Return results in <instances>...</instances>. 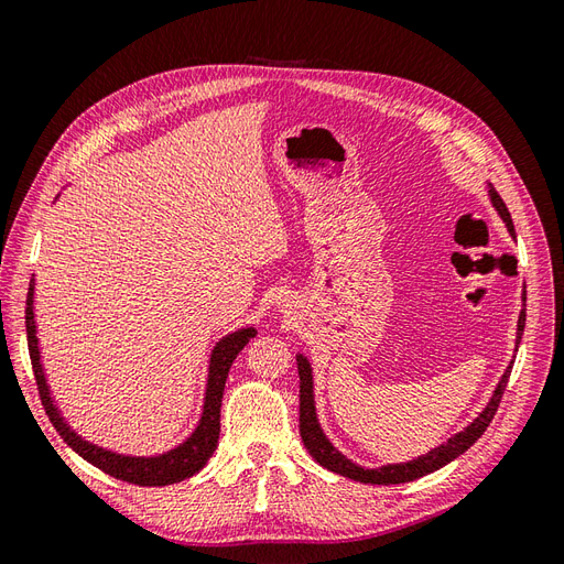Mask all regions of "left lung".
<instances>
[{
    "label": "left lung",
    "mask_w": 564,
    "mask_h": 564,
    "mask_svg": "<svg viewBox=\"0 0 564 564\" xmlns=\"http://www.w3.org/2000/svg\"><path fill=\"white\" fill-rule=\"evenodd\" d=\"M487 197L491 202V207L497 209V214L501 216V220L506 224L508 232L516 237V228H513V218H510L503 199L499 197V193L494 191V185L487 183ZM527 292L522 289V311L518 317V332H516V350L520 346V338L524 332V311H527ZM513 362L506 367V371L501 373V379L494 388L489 402L485 404V409L477 414L464 431L454 433L447 442L433 447L429 454L416 456L412 460H402V464H386V466H377V468H365L360 464H355L346 454H340L334 442L327 437V433L322 431L319 425V416H317V406H315V379H313V365L308 360L305 352H296V365H299V379H301V437L305 449L311 452V456L317 460L322 468H327L332 473H338L344 477H350L355 482H365V485H402V482H412L419 480V477L429 475L440 470L442 466H447L449 460H454L456 456L464 454L466 449H470L480 435L487 431V425L491 423L494 414H497L501 395L506 390V383L510 379V369H513Z\"/></svg>",
    "instance_id": "obj_1"
}]
</instances>
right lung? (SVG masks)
Instances as JSON below:
<instances>
[{"instance_id": "1", "label": "right lung", "mask_w": 564, "mask_h": 564, "mask_svg": "<svg viewBox=\"0 0 564 564\" xmlns=\"http://www.w3.org/2000/svg\"><path fill=\"white\" fill-rule=\"evenodd\" d=\"M35 292H37V278L32 275L30 289H28V303H25L28 350H30L32 371H35V381H37L40 398H42V404L48 414V421L54 423V429L67 442V447H73L84 460H89L91 466L117 477V480L141 485V487L174 485V482L185 480V477H193L195 473H199L204 466H207V460L212 458V454L218 447L220 402H224V388H226L228 371L232 367V360L237 357V352H240L249 344V340L259 334L256 324H247V327L228 332L226 336H220L214 344V348L209 352V362H207V381H204L202 412H199L195 429L187 433V437L166 452L135 456V454H122V452L96 445V442L79 435L70 425V421L63 416L54 392H51L46 369L42 362L37 317H35Z\"/></svg>"}]
</instances>
